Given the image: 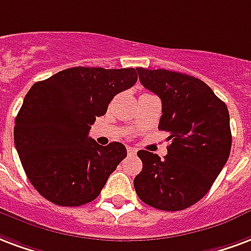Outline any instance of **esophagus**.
<instances>
[{
  "mask_svg": "<svg viewBox=\"0 0 251 251\" xmlns=\"http://www.w3.org/2000/svg\"><path fill=\"white\" fill-rule=\"evenodd\" d=\"M127 154H129V155H135V154H137V149H135V148H127Z\"/></svg>",
  "mask_w": 251,
  "mask_h": 251,
  "instance_id": "34e87169",
  "label": "esophagus"
}]
</instances>
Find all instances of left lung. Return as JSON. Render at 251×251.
Here are the masks:
<instances>
[{
    "label": "left lung",
    "mask_w": 251,
    "mask_h": 251,
    "mask_svg": "<svg viewBox=\"0 0 251 251\" xmlns=\"http://www.w3.org/2000/svg\"><path fill=\"white\" fill-rule=\"evenodd\" d=\"M141 83L162 101L159 130L169 131L168 154L140 150L142 172L134 189L146 205L187 209L210 190L231 149L227 106L203 81L165 69L137 68Z\"/></svg>",
    "instance_id": "1"
}]
</instances>
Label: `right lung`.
I'll list each match as a JSON object with an SVG mask.
<instances>
[{"label":"right lung","instance_id":"right-lung-1","mask_svg":"<svg viewBox=\"0 0 251 251\" xmlns=\"http://www.w3.org/2000/svg\"><path fill=\"white\" fill-rule=\"evenodd\" d=\"M137 69L70 68L36 82L16 117L14 145L30 183L48 201L81 206L96 200L126 157L121 142L89 138L96 117L137 82Z\"/></svg>","mask_w":251,"mask_h":251}]
</instances>
